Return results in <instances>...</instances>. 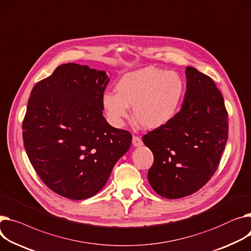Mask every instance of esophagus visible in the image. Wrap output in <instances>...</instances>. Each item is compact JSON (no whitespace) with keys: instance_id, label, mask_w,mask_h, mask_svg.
I'll use <instances>...</instances> for the list:
<instances>
[{"instance_id":"1","label":"esophagus","mask_w":251,"mask_h":251,"mask_svg":"<svg viewBox=\"0 0 251 251\" xmlns=\"http://www.w3.org/2000/svg\"><path fill=\"white\" fill-rule=\"evenodd\" d=\"M132 144L134 146H141L142 145V140L139 136H136V135H133V138H132Z\"/></svg>"}]
</instances>
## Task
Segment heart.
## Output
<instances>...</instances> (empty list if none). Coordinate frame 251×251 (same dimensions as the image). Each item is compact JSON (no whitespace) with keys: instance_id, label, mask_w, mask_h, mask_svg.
<instances>
[{"instance_id":"obj_1","label":"heart","mask_w":251,"mask_h":251,"mask_svg":"<svg viewBox=\"0 0 251 251\" xmlns=\"http://www.w3.org/2000/svg\"><path fill=\"white\" fill-rule=\"evenodd\" d=\"M183 94V81L174 72L148 66L124 75L117 94L106 93L104 107L112 122L122 125L131 114L145 129H156L170 123L177 113Z\"/></svg>"}]
</instances>
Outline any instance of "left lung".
Listing matches in <instances>:
<instances>
[{
  "label": "left lung",
  "instance_id": "obj_1",
  "mask_svg": "<svg viewBox=\"0 0 251 251\" xmlns=\"http://www.w3.org/2000/svg\"><path fill=\"white\" fill-rule=\"evenodd\" d=\"M187 91L180 110L166 125L148 131L152 151L150 186L159 196L179 199L203 188L217 171L228 139V112L214 80L186 68Z\"/></svg>",
  "mask_w": 251,
  "mask_h": 251
}]
</instances>
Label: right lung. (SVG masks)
Masks as SVG:
<instances>
[{
  "label": "right lung",
  "instance_id": "add662e5",
  "mask_svg": "<svg viewBox=\"0 0 251 251\" xmlns=\"http://www.w3.org/2000/svg\"><path fill=\"white\" fill-rule=\"evenodd\" d=\"M109 77L88 65L64 63L32 89L22 123L35 172L52 192L83 200L102 190L132 142L104 118Z\"/></svg>",
  "mask_w": 251,
  "mask_h": 251
}]
</instances>
